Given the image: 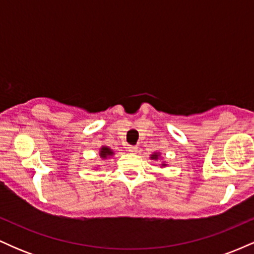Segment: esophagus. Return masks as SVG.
<instances>
[{"label": "esophagus", "mask_w": 254, "mask_h": 254, "mask_svg": "<svg viewBox=\"0 0 254 254\" xmlns=\"http://www.w3.org/2000/svg\"><path fill=\"white\" fill-rule=\"evenodd\" d=\"M127 149H129V151H131V153H136L137 147L136 145H129V147H127Z\"/></svg>", "instance_id": "obj_1"}]
</instances>
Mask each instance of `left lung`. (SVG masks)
Instances as JSON below:
<instances>
[{"label": "left lung", "mask_w": 254, "mask_h": 254, "mask_svg": "<svg viewBox=\"0 0 254 254\" xmlns=\"http://www.w3.org/2000/svg\"><path fill=\"white\" fill-rule=\"evenodd\" d=\"M151 159H155V160H157V154H154V155H151Z\"/></svg>", "instance_id": "obj_1"}]
</instances>
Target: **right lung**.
Here are the masks:
<instances>
[{
  "instance_id": "right-lung-1",
  "label": "right lung",
  "mask_w": 254,
  "mask_h": 254,
  "mask_svg": "<svg viewBox=\"0 0 254 254\" xmlns=\"http://www.w3.org/2000/svg\"><path fill=\"white\" fill-rule=\"evenodd\" d=\"M112 150L111 149H109V148L107 147H103L101 148V150H100V156L103 157V159H106L107 156H110V155H112Z\"/></svg>"
}]
</instances>
